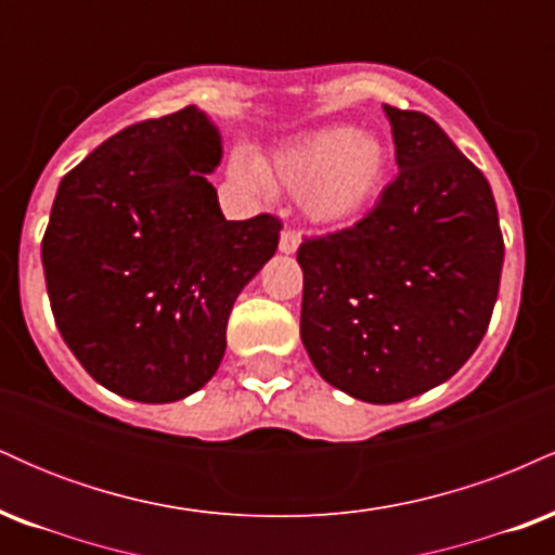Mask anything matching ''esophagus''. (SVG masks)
<instances>
[{"label":"esophagus","mask_w":555,"mask_h":555,"mask_svg":"<svg viewBox=\"0 0 555 555\" xmlns=\"http://www.w3.org/2000/svg\"><path fill=\"white\" fill-rule=\"evenodd\" d=\"M299 242H302V234H299L297 229H284V232H282V240H279V250H282V253H286V256H289V253H295V250H297Z\"/></svg>","instance_id":"1"}]
</instances>
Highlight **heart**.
Listing matches in <instances>:
<instances>
[{
    "label": "heart",
    "mask_w": 555,
    "mask_h": 555,
    "mask_svg": "<svg viewBox=\"0 0 555 555\" xmlns=\"http://www.w3.org/2000/svg\"><path fill=\"white\" fill-rule=\"evenodd\" d=\"M229 171L247 188L266 190L273 182L299 193L305 214L318 224H344L378 201L388 175V151L384 140L336 125L295 138L269 164L240 151Z\"/></svg>",
    "instance_id": "obj_1"
}]
</instances>
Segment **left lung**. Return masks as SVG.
Segmentation results:
<instances>
[{"label":"left lung","mask_w":555,"mask_h":555,"mask_svg":"<svg viewBox=\"0 0 555 555\" xmlns=\"http://www.w3.org/2000/svg\"><path fill=\"white\" fill-rule=\"evenodd\" d=\"M397 180L358 224L305 237L299 336L331 386L393 404L454 375L486 336L503 234L482 171L428 114L386 106Z\"/></svg>","instance_id":"obj_1"}]
</instances>
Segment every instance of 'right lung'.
<instances>
[{
  "label": "right lung",
  "instance_id": "right-lung-1",
  "mask_svg": "<svg viewBox=\"0 0 555 555\" xmlns=\"http://www.w3.org/2000/svg\"><path fill=\"white\" fill-rule=\"evenodd\" d=\"M219 130L195 106L143 119L62 177L41 260L62 339L119 397L167 404L211 380L242 286L282 221H227L206 171Z\"/></svg>",
  "mask_w": 555,
  "mask_h": 555
}]
</instances>
